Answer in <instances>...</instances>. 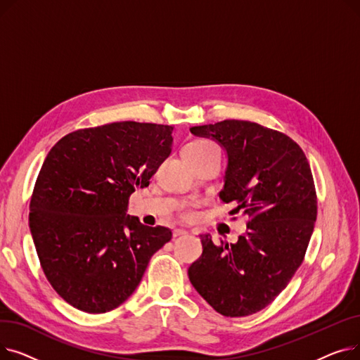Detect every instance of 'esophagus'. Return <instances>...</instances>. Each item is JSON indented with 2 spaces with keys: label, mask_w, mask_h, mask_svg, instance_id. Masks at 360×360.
Returning <instances> with one entry per match:
<instances>
[{
  "label": "esophagus",
  "mask_w": 360,
  "mask_h": 360,
  "mask_svg": "<svg viewBox=\"0 0 360 360\" xmlns=\"http://www.w3.org/2000/svg\"><path fill=\"white\" fill-rule=\"evenodd\" d=\"M186 233V231L184 229V228H178V229H175L174 231V236L176 238V236H182V235H185Z\"/></svg>",
  "instance_id": "1"
}]
</instances>
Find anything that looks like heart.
<instances>
[{
    "mask_svg": "<svg viewBox=\"0 0 360 360\" xmlns=\"http://www.w3.org/2000/svg\"><path fill=\"white\" fill-rule=\"evenodd\" d=\"M217 148L214 143L209 141V140H204V139H194L186 141L182 151H184V156H197V155H202L205 151ZM179 214L181 217L186 219V220H193L197 217V207L193 204H184L179 207Z\"/></svg>",
    "mask_w": 360,
    "mask_h": 360,
    "instance_id": "1",
    "label": "heart"
}]
</instances>
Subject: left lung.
I'll return each instance as SVG.
<instances>
[{
	"label": "left lung",
	"mask_w": 360,
	"mask_h": 360,
	"mask_svg": "<svg viewBox=\"0 0 360 360\" xmlns=\"http://www.w3.org/2000/svg\"><path fill=\"white\" fill-rule=\"evenodd\" d=\"M228 151L219 197L247 216L236 243L201 235L202 254L188 269L195 290L224 316H247L270 305L304 262L316 191L311 166L290 137L251 121L224 120L193 127Z\"/></svg>",
	"instance_id": "8db88e82"
}]
</instances>
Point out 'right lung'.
<instances>
[{
  "label": "right lung",
  "instance_id": "1",
  "mask_svg": "<svg viewBox=\"0 0 360 360\" xmlns=\"http://www.w3.org/2000/svg\"><path fill=\"white\" fill-rule=\"evenodd\" d=\"M172 127L136 121L72 131L37 175L29 226L41 267L67 304L87 314L118 308L150 258L172 238L127 214L172 151Z\"/></svg>",
  "mask_w": 360,
  "mask_h": 360
}]
</instances>
